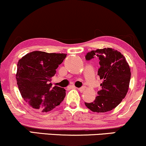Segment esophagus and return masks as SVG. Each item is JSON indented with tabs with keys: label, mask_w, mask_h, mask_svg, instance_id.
<instances>
[{
	"label": "esophagus",
	"mask_w": 146,
	"mask_h": 146,
	"mask_svg": "<svg viewBox=\"0 0 146 146\" xmlns=\"http://www.w3.org/2000/svg\"><path fill=\"white\" fill-rule=\"evenodd\" d=\"M78 90H80V91H81V92H83L84 90H85V88L84 87H81V88H78Z\"/></svg>",
	"instance_id": "obj_1"
}]
</instances>
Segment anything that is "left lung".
<instances>
[{
	"mask_svg": "<svg viewBox=\"0 0 146 146\" xmlns=\"http://www.w3.org/2000/svg\"><path fill=\"white\" fill-rule=\"evenodd\" d=\"M87 60L98 58L100 68L98 75L101 90L91 103H85L88 109L96 113H106L112 110L125 98L129 88L131 72L125 57L112 48H104L88 52Z\"/></svg>",
	"mask_w": 146,
	"mask_h": 146,
	"instance_id": "1",
	"label": "left lung"
}]
</instances>
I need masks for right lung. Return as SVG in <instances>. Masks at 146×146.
Listing matches in <instances>:
<instances>
[{
  "mask_svg": "<svg viewBox=\"0 0 146 146\" xmlns=\"http://www.w3.org/2000/svg\"><path fill=\"white\" fill-rule=\"evenodd\" d=\"M66 53L30 52L18 60L16 81L22 98L42 113L59 106L66 96L61 87H52L51 78L66 58Z\"/></svg>",
  "mask_w": 146,
  "mask_h": 146,
  "instance_id": "add662e5",
  "label": "right lung"
}]
</instances>
